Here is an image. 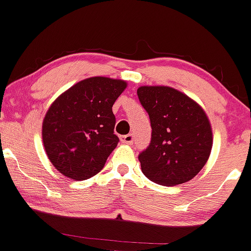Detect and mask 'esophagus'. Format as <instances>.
I'll return each mask as SVG.
<instances>
[{
    "instance_id": "esophagus-1",
    "label": "esophagus",
    "mask_w": 251,
    "mask_h": 251,
    "mask_svg": "<svg viewBox=\"0 0 251 251\" xmlns=\"http://www.w3.org/2000/svg\"><path fill=\"white\" fill-rule=\"evenodd\" d=\"M133 140H135V136H133V133H128V135H125L123 137V142L126 144H132Z\"/></svg>"
}]
</instances>
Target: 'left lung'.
<instances>
[{
    "instance_id": "8db88e82",
    "label": "left lung",
    "mask_w": 251,
    "mask_h": 251,
    "mask_svg": "<svg viewBox=\"0 0 251 251\" xmlns=\"http://www.w3.org/2000/svg\"><path fill=\"white\" fill-rule=\"evenodd\" d=\"M137 96L151 126V143L138 155L142 173L163 186L192 179L212 147L205 111L188 96L166 86H142Z\"/></svg>"
}]
</instances>
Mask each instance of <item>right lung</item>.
I'll return each mask as SVG.
<instances>
[{
	"instance_id": "add662e5",
	"label": "right lung",
	"mask_w": 251,
	"mask_h": 251,
	"mask_svg": "<svg viewBox=\"0 0 251 251\" xmlns=\"http://www.w3.org/2000/svg\"><path fill=\"white\" fill-rule=\"evenodd\" d=\"M125 88L123 80L90 77L52 103L42 124V140L48 159L60 174L83 181L104 168L119 143L111 108Z\"/></svg>"
}]
</instances>
